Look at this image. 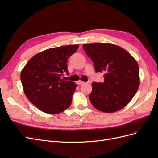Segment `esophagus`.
Returning a JSON list of instances; mask_svg holds the SVG:
<instances>
[{
	"label": "esophagus",
	"instance_id": "obj_1",
	"mask_svg": "<svg viewBox=\"0 0 158 158\" xmlns=\"http://www.w3.org/2000/svg\"><path fill=\"white\" fill-rule=\"evenodd\" d=\"M84 83V82H82V81H81V80L78 81V82H77V84H78V85H82V84H83Z\"/></svg>",
	"mask_w": 158,
	"mask_h": 158
}]
</instances>
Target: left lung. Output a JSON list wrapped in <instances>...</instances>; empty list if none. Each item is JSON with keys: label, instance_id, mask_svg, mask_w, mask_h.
I'll return each mask as SVG.
<instances>
[{"label": "left lung", "instance_id": "8db88e82", "mask_svg": "<svg viewBox=\"0 0 158 158\" xmlns=\"http://www.w3.org/2000/svg\"><path fill=\"white\" fill-rule=\"evenodd\" d=\"M96 73H103L104 82L92 84L89 99L99 111L113 113L131 101L140 85L139 67L126 50L111 44H84Z\"/></svg>", "mask_w": 158, "mask_h": 158}]
</instances>
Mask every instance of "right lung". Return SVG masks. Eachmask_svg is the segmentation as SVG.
<instances>
[{
  "instance_id": "add662e5",
  "label": "right lung",
  "mask_w": 158,
  "mask_h": 158,
  "mask_svg": "<svg viewBox=\"0 0 158 158\" xmlns=\"http://www.w3.org/2000/svg\"><path fill=\"white\" fill-rule=\"evenodd\" d=\"M78 48L74 45L47 49L33 56L22 70L23 92L41 111L56 114L70 107L76 84L62 76L69 75L68 59Z\"/></svg>"
}]
</instances>
